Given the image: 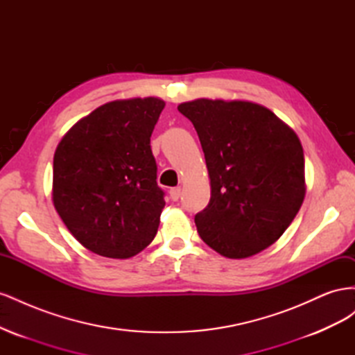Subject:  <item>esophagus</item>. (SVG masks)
<instances>
[{
	"label": "esophagus",
	"mask_w": 355,
	"mask_h": 355,
	"mask_svg": "<svg viewBox=\"0 0 355 355\" xmlns=\"http://www.w3.org/2000/svg\"><path fill=\"white\" fill-rule=\"evenodd\" d=\"M180 188L179 187H176V188H171L170 189V192H168V194H170V198L171 200H173V201H178L179 200V197H180Z\"/></svg>",
	"instance_id": "1"
}]
</instances>
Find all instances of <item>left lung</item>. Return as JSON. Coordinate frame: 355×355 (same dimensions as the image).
<instances>
[{
  "mask_svg": "<svg viewBox=\"0 0 355 355\" xmlns=\"http://www.w3.org/2000/svg\"><path fill=\"white\" fill-rule=\"evenodd\" d=\"M178 110L196 127L210 176V201L196 214L201 240L231 259L274 244L305 197L296 133L252 102L197 99Z\"/></svg>",
  "mask_w": 355,
  "mask_h": 355,
  "instance_id": "8db88e82",
  "label": "left lung"
}]
</instances>
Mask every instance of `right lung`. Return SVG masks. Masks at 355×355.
<instances>
[{
  "label": "right lung",
  "instance_id": "add662e5",
  "mask_svg": "<svg viewBox=\"0 0 355 355\" xmlns=\"http://www.w3.org/2000/svg\"><path fill=\"white\" fill-rule=\"evenodd\" d=\"M164 105L157 98L105 103L56 148L53 202L73 237L96 254L127 259L155 237L166 201L149 142Z\"/></svg>",
  "mask_w": 355,
  "mask_h": 355
}]
</instances>
